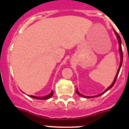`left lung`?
Instances as JSON below:
<instances>
[{"label":"left lung","instance_id":"left-lung-1","mask_svg":"<svg viewBox=\"0 0 129 129\" xmlns=\"http://www.w3.org/2000/svg\"><path fill=\"white\" fill-rule=\"evenodd\" d=\"M114 33H115V34H116V37H117V39H118V43H119V45H120V59H121V61H120V66H119V68H118V72H117V74H116V76H115V78H114V80L113 81V82H112V84L111 85H110L109 87H108L107 89H106L105 91H104V92H102V94H99V95H98V96H84V95H82V94H81L80 93H79L78 90H76V93L78 94L79 96H82V97H84V98H93V97H97V96H101L102 94H103L104 93H105V92L107 91V90H108L109 89H110V88H112V86H114V84H115V82H116V78H117V76H118V73H119V71H120V67H121V66H122V57H123V56H122V47H121V39H120V35H118V33H117V32H116V31H114Z\"/></svg>","mask_w":129,"mask_h":129}]
</instances>
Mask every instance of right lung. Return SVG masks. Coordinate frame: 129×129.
<instances>
[{"label":"right lung","mask_w":129,"mask_h":129,"mask_svg":"<svg viewBox=\"0 0 129 129\" xmlns=\"http://www.w3.org/2000/svg\"><path fill=\"white\" fill-rule=\"evenodd\" d=\"M53 92L51 91L50 94H48V95H47L45 96H43V97H37V96H30L31 98H35V99H39V100H45V99H48V98H51V96H53Z\"/></svg>","instance_id":"add662e5"}]
</instances>
